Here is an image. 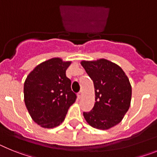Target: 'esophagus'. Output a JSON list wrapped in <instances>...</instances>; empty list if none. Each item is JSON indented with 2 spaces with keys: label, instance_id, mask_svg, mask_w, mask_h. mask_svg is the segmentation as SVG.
Instances as JSON below:
<instances>
[{
  "label": "esophagus",
  "instance_id": "obj_1",
  "mask_svg": "<svg viewBox=\"0 0 157 157\" xmlns=\"http://www.w3.org/2000/svg\"><path fill=\"white\" fill-rule=\"evenodd\" d=\"M81 97H82V92H80L78 94H77V98H78V99H80Z\"/></svg>",
  "mask_w": 157,
  "mask_h": 157
}]
</instances>
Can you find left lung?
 <instances>
[{"label":"left lung","mask_w":157,"mask_h":157,"mask_svg":"<svg viewBox=\"0 0 157 157\" xmlns=\"http://www.w3.org/2000/svg\"><path fill=\"white\" fill-rule=\"evenodd\" d=\"M94 83L95 104L92 111L84 112L90 126L108 129L122 120L130 106L131 84L119 65L101 58L80 62Z\"/></svg>","instance_id":"8db88e82"}]
</instances>
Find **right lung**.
Listing matches in <instances>:
<instances>
[{
	"label": "right lung",
	"mask_w": 157,
	"mask_h": 157,
	"mask_svg": "<svg viewBox=\"0 0 157 157\" xmlns=\"http://www.w3.org/2000/svg\"><path fill=\"white\" fill-rule=\"evenodd\" d=\"M71 62L51 58L38 65L26 78L24 103L31 118L42 127L59 126L76 101L77 95L65 74Z\"/></svg>",
	"instance_id": "obj_1"
}]
</instances>
